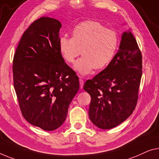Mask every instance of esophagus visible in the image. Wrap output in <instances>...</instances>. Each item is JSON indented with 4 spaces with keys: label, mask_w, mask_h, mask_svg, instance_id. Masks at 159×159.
Here are the masks:
<instances>
[{
    "label": "esophagus",
    "mask_w": 159,
    "mask_h": 159,
    "mask_svg": "<svg viewBox=\"0 0 159 159\" xmlns=\"http://www.w3.org/2000/svg\"><path fill=\"white\" fill-rule=\"evenodd\" d=\"M80 81V89H82L83 86H84V80L82 79H80L79 80Z\"/></svg>",
    "instance_id": "obj_1"
}]
</instances>
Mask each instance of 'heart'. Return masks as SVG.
<instances>
[{
  "label": "heart",
  "instance_id": "heart-1",
  "mask_svg": "<svg viewBox=\"0 0 159 159\" xmlns=\"http://www.w3.org/2000/svg\"><path fill=\"white\" fill-rule=\"evenodd\" d=\"M118 45L115 31L92 20L77 24L72 30V38L62 35L58 42L61 54L68 63L74 62L82 52L83 57L75 63V70L82 75L89 74L94 68L107 67L113 60Z\"/></svg>",
  "mask_w": 159,
  "mask_h": 159
}]
</instances>
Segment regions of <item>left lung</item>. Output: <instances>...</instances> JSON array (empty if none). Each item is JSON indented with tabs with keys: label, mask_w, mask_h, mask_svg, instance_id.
Returning <instances> with one entry per match:
<instances>
[{
	"label": "left lung",
	"mask_w": 159,
	"mask_h": 159,
	"mask_svg": "<svg viewBox=\"0 0 159 159\" xmlns=\"http://www.w3.org/2000/svg\"><path fill=\"white\" fill-rule=\"evenodd\" d=\"M142 75V55L130 31L124 32L119 49L107 67L84 83L91 96L89 116L102 129L115 127L132 114Z\"/></svg>",
	"instance_id": "obj_1"
}]
</instances>
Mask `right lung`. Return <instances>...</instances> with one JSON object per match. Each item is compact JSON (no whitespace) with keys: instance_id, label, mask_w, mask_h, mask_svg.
Wrapping results in <instances>:
<instances>
[{"instance_id":"add662e5","label":"right lung","mask_w":159,"mask_h":159,"mask_svg":"<svg viewBox=\"0 0 159 159\" xmlns=\"http://www.w3.org/2000/svg\"><path fill=\"white\" fill-rule=\"evenodd\" d=\"M61 23L42 17L25 31L15 53L13 84L22 114L45 131L59 128L80 88L59 50Z\"/></svg>"}]
</instances>
